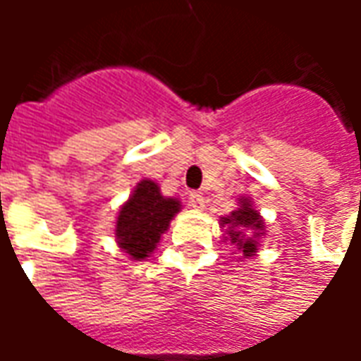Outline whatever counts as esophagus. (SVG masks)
I'll use <instances>...</instances> for the list:
<instances>
[{
    "instance_id": "34e87169",
    "label": "esophagus",
    "mask_w": 361,
    "mask_h": 361,
    "mask_svg": "<svg viewBox=\"0 0 361 361\" xmlns=\"http://www.w3.org/2000/svg\"><path fill=\"white\" fill-rule=\"evenodd\" d=\"M188 204L192 206V208H196V210H202L206 204V198L200 192H190V196H188Z\"/></svg>"
}]
</instances>
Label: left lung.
Listing matches in <instances>:
<instances>
[{
	"label": "left lung",
	"instance_id": "obj_1",
	"mask_svg": "<svg viewBox=\"0 0 361 361\" xmlns=\"http://www.w3.org/2000/svg\"><path fill=\"white\" fill-rule=\"evenodd\" d=\"M222 224H228V235L232 245L238 247L242 257H252L257 252V238L263 232V220L257 210H253L247 198H240V208L233 210L228 218H222ZM245 231L252 233L247 236Z\"/></svg>",
	"mask_w": 361,
	"mask_h": 361
}]
</instances>
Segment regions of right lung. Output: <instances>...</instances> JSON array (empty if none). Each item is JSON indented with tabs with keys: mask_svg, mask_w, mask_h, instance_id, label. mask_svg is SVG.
Wrapping results in <instances>:
<instances>
[{
	"mask_svg": "<svg viewBox=\"0 0 361 361\" xmlns=\"http://www.w3.org/2000/svg\"><path fill=\"white\" fill-rule=\"evenodd\" d=\"M178 210L180 202L176 198L161 195L153 180H141L118 214V245L129 257L145 259L155 250L161 235Z\"/></svg>",
	"mask_w": 361,
	"mask_h": 361,
	"instance_id": "right-lung-1",
	"label": "right lung"
}]
</instances>
